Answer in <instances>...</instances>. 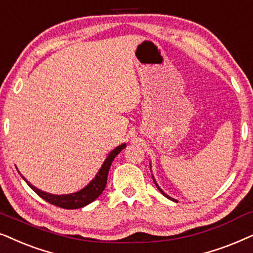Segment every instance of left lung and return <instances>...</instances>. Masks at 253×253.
Returning <instances> with one entry per match:
<instances>
[{"label":"left lung","mask_w":253,"mask_h":253,"mask_svg":"<svg viewBox=\"0 0 253 253\" xmlns=\"http://www.w3.org/2000/svg\"><path fill=\"white\" fill-rule=\"evenodd\" d=\"M153 179H154V177H153ZM154 183H155V185H156V187L158 188V190H160V192H161V193L164 195V197H167V198H168V199H170V200H172V201H177L176 199H172V198H171V197H169V195H168V194H166V193H164V192L161 190V187H160V186H158V185H157V183H156V180H155V179H154Z\"/></svg>","instance_id":"obj_1"}]
</instances>
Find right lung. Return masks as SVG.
I'll list each match as a JSON object with an SVG mask.
<instances>
[{
	"label": "right lung",
	"mask_w": 253,
	"mask_h": 253,
	"mask_svg": "<svg viewBox=\"0 0 253 253\" xmlns=\"http://www.w3.org/2000/svg\"><path fill=\"white\" fill-rule=\"evenodd\" d=\"M126 147V143L120 144L116 149H113L111 153L107 155L106 160L104 161L102 168H100L98 173L96 174V177L86 185L85 187H83L82 190L75 193L70 194H63V195H55V194H49L46 193L36 186H33L32 184H30L28 180L23 177L30 187L39 195L40 198H42L43 200H46L47 203L54 205V206H58L60 208H65V210H76V208H81L86 206V205L91 204L93 200H96L97 198L102 194L104 188L106 186L107 183V174H109V170L111 164L114 160V157L120 153L124 148Z\"/></svg>",
	"instance_id": "add662e5"
}]
</instances>
